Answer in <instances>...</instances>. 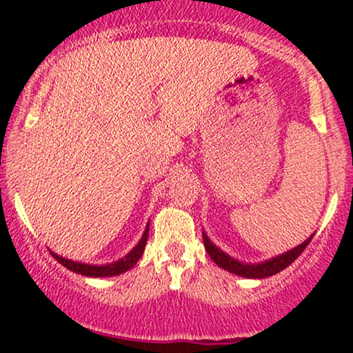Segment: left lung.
<instances>
[{
	"label": "left lung",
	"mask_w": 353,
	"mask_h": 353,
	"mask_svg": "<svg viewBox=\"0 0 353 353\" xmlns=\"http://www.w3.org/2000/svg\"><path fill=\"white\" fill-rule=\"evenodd\" d=\"M202 238H204V245H205L207 254L210 255V259L214 260V262L219 265L220 268H223V270H226V272L238 274V276H243V278L262 279V278L273 276V274H276L279 272H283L284 268H288L289 265H291L294 260H296L299 255L303 252V249H305L308 243L312 241L313 234L308 236V238L303 241L302 244H299L297 248L288 250V252H284V254H279V255H276V257L263 260V262H260V263H245L234 257H230L228 254L216 248V245L212 243V241L209 239V236H207L205 233H202Z\"/></svg>",
	"instance_id": "obj_1"
}]
</instances>
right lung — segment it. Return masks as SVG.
Returning a JSON list of instances; mask_svg holds the SVG:
<instances>
[{"label":"right lung","instance_id":"obj_1","mask_svg":"<svg viewBox=\"0 0 353 353\" xmlns=\"http://www.w3.org/2000/svg\"><path fill=\"white\" fill-rule=\"evenodd\" d=\"M149 236V221L146 225V230L141 236V239L138 241V244L130 250V252L125 255V257L115 260L112 263H105V265H91V263H81V262H74V260L62 257V255H57L50 250L57 262L61 265H64L67 270L70 272L83 274V276H93V278H105V276H117V274H122L125 272H128L130 268H133L137 262L141 257L144 252V248H146V241Z\"/></svg>","mask_w":353,"mask_h":353}]
</instances>
